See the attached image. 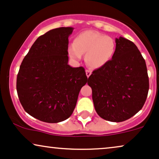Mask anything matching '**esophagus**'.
I'll return each instance as SVG.
<instances>
[{
  "mask_svg": "<svg viewBox=\"0 0 159 159\" xmlns=\"http://www.w3.org/2000/svg\"><path fill=\"white\" fill-rule=\"evenodd\" d=\"M86 76H87L88 78L89 77L90 75H91V74H92V71L90 70H86Z\"/></svg>",
  "mask_w": 159,
  "mask_h": 159,
  "instance_id": "obj_1",
  "label": "esophagus"
}]
</instances>
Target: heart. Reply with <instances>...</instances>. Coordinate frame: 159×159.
I'll return each instance as SVG.
<instances>
[{
	"label": "heart",
	"mask_w": 159,
	"mask_h": 159,
	"mask_svg": "<svg viewBox=\"0 0 159 159\" xmlns=\"http://www.w3.org/2000/svg\"><path fill=\"white\" fill-rule=\"evenodd\" d=\"M116 51V43L111 37L94 31L78 34L68 53L74 59H81L86 55V61L92 68H100L111 61Z\"/></svg>",
	"instance_id": "b5f03b06"
}]
</instances>
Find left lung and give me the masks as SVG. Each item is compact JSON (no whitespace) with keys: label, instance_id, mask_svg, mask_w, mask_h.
<instances>
[{"label":"left lung","instance_id":"1","mask_svg":"<svg viewBox=\"0 0 159 159\" xmlns=\"http://www.w3.org/2000/svg\"><path fill=\"white\" fill-rule=\"evenodd\" d=\"M107 65L88 78L95 111L103 119L123 122L140 111L149 90L146 63L135 44L120 37Z\"/></svg>","mask_w":159,"mask_h":159}]
</instances>
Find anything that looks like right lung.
Returning <instances> with one entry per match:
<instances>
[{"instance_id": "1", "label": "right lung", "mask_w": 159, "mask_h": 159, "mask_svg": "<svg viewBox=\"0 0 159 159\" xmlns=\"http://www.w3.org/2000/svg\"><path fill=\"white\" fill-rule=\"evenodd\" d=\"M73 31L61 27L40 36L20 67L17 92L21 105L43 122L56 123L69 118L87 82L83 67L68 65V37Z\"/></svg>"}]
</instances>
